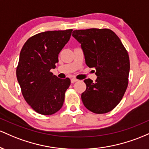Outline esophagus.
Listing matches in <instances>:
<instances>
[{
	"instance_id": "34e87169",
	"label": "esophagus",
	"mask_w": 149,
	"mask_h": 149,
	"mask_svg": "<svg viewBox=\"0 0 149 149\" xmlns=\"http://www.w3.org/2000/svg\"><path fill=\"white\" fill-rule=\"evenodd\" d=\"M78 81V79H76V78H72V79H71V82L72 83H74V82H76V81Z\"/></svg>"
}]
</instances>
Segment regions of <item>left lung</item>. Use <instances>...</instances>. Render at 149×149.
I'll return each mask as SVG.
<instances>
[{
    "label": "left lung",
    "instance_id": "8db88e82",
    "mask_svg": "<svg viewBox=\"0 0 149 149\" xmlns=\"http://www.w3.org/2000/svg\"><path fill=\"white\" fill-rule=\"evenodd\" d=\"M72 36L81 43L88 68H94L96 82L84 80L86 91L81 93L88 111L103 114L111 111L123 98L128 86L130 58L116 34L109 29L74 30Z\"/></svg>",
    "mask_w": 149,
    "mask_h": 149
}]
</instances>
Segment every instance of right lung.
Instances as JSON below:
<instances>
[{
    "mask_svg": "<svg viewBox=\"0 0 149 149\" xmlns=\"http://www.w3.org/2000/svg\"><path fill=\"white\" fill-rule=\"evenodd\" d=\"M72 29L48 31L31 36L21 50L17 79L26 103L36 113L51 115L63 106L69 78L60 79L51 72Z\"/></svg>",
    "mask_w": 149,
    "mask_h": 149,
    "instance_id": "add662e5",
    "label": "right lung"
}]
</instances>
